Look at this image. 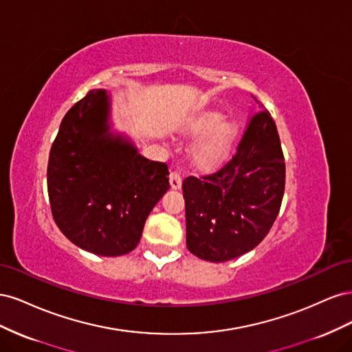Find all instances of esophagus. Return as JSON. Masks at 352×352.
Masks as SVG:
<instances>
[{
	"label": "esophagus",
	"mask_w": 352,
	"mask_h": 352,
	"mask_svg": "<svg viewBox=\"0 0 352 352\" xmlns=\"http://www.w3.org/2000/svg\"><path fill=\"white\" fill-rule=\"evenodd\" d=\"M168 180H170V186H172L173 189H179L180 186H182V177H180V173L176 172V170L170 172Z\"/></svg>",
	"instance_id": "obj_1"
}]
</instances>
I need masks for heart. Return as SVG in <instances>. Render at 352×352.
Segmentation results:
<instances>
[{"mask_svg":"<svg viewBox=\"0 0 352 352\" xmlns=\"http://www.w3.org/2000/svg\"><path fill=\"white\" fill-rule=\"evenodd\" d=\"M225 122L220 113H207L190 126L194 136H206L194 151V162L201 168H210L219 164L229 153L236 135V127Z\"/></svg>","mask_w":352,"mask_h":352,"instance_id":"heart-1","label":"heart"}]
</instances>
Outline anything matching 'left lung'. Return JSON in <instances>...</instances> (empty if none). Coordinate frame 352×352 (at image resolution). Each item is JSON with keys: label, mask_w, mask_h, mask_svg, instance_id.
Segmentation results:
<instances>
[{"label": "left lung", "mask_w": 352, "mask_h": 352, "mask_svg": "<svg viewBox=\"0 0 352 352\" xmlns=\"http://www.w3.org/2000/svg\"><path fill=\"white\" fill-rule=\"evenodd\" d=\"M255 100V98H254ZM247 123L236 153L219 170L184 180L186 247L201 260L228 261L265 238L285 192V160L264 105Z\"/></svg>", "instance_id": "1"}]
</instances>
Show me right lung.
<instances>
[{"instance_id":"right-lung-1","label":"right lung","mask_w":352,"mask_h":352,"mask_svg":"<svg viewBox=\"0 0 352 352\" xmlns=\"http://www.w3.org/2000/svg\"><path fill=\"white\" fill-rule=\"evenodd\" d=\"M107 92L92 89L63 117L51 146L47 186L58 229L104 257L131 252L168 184L166 163L150 162L109 133Z\"/></svg>"}]
</instances>
